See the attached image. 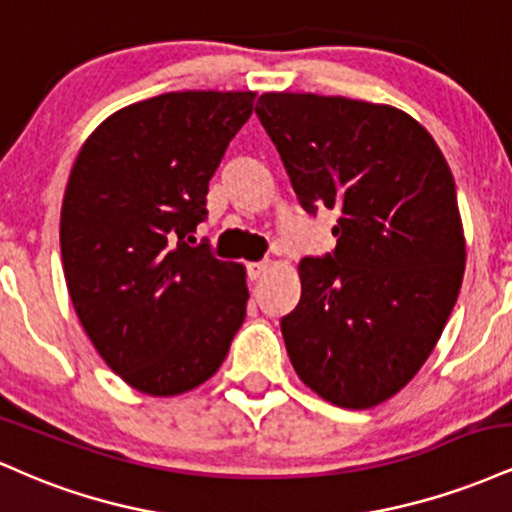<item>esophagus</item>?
Segmentation results:
<instances>
[{"label": "esophagus", "mask_w": 512, "mask_h": 512, "mask_svg": "<svg viewBox=\"0 0 512 512\" xmlns=\"http://www.w3.org/2000/svg\"><path fill=\"white\" fill-rule=\"evenodd\" d=\"M269 269V262L267 260H262V262H252V264H248V276L252 281L255 279H260V276L267 272Z\"/></svg>", "instance_id": "esophagus-1"}]
</instances>
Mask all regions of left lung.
I'll list each match as a JSON object with an SVG mask.
<instances>
[{"label": "left lung", "mask_w": 512, "mask_h": 512, "mask_svg": "<svg viewBox=\"0 0 512 512\" xmlns=\"http://www.w3.org/2000/svg\"><path fill=\"white\" fill-rule=\"evenodd\" d=\"M308 214L337 211L325 257H303L281 317L298 378L368 409L431 356L464 274L455 180L414 117L342 96L264 93L255 108Z\"/></svg>", "instance_id": "obj_1"}]
</instances>
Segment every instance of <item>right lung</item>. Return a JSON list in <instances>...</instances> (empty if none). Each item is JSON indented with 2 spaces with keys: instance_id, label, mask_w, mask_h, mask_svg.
<instances>
[{
  "instance_id": "right-lung-1",
  "label": "right lung",
  "mask_w": 512,
  "mask_h": 512,
  "mask_svg": "<svg viewBox=\"0 0 512 512\" xmlns=\"http://www.w3.org/2000/svg\"><path fill=\"white\" fill-rule=\"evenodd\" d=\"M252 91H178L127 105L86 144L62 202L64 279L103 361L134 390L202 385L245 320V269L185 243Z\"/></svg>"
}]
</instances>
